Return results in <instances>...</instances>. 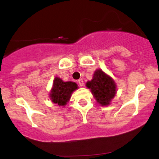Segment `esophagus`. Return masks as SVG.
<instances>
[{
    "mask_svg": "<svg viewBox=\"0 0 159 159\" xmlns=\"http://www.w3.org/2000/svg\"><path fill=\"white\" fill-rule=\"evenodd\" d=\"M78 84H79V85L81 86V87L84 86V82H83V79H82V78H80V79L78 81Z\"/></svg>",
    "mask_w": 159,
    "mask_h": 159,
    "instance_id": "1",
    "label": "esophagus"
}]
</instances>
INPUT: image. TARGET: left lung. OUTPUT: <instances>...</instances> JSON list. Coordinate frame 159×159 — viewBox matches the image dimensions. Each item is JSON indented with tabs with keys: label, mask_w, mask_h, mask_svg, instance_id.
I'll list each match as a JSON object with an SVG mask.
<instances>
[{
	"label": "left lung",
	"mask_w": 159,
	"mask_h": 159,
	"mask_svg": "<svg viewBox=\"0 0 159 159\" xmlns=\"http://www.w3.org/2000/svg\"><path fill=\"white\" fill-rule=\"evenodd\" d=\"M86 87L101 106H108L117 93V85L113 78L102 69H96Z\"/></svg>",
	"instance_id": "8db88e82"
}]
</instances>
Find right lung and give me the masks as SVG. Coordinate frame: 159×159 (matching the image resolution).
Returning <instances> with one entry per match:
<instances>
[{"instance_id": "obj_1", "label": "right lung", "mask_w": 159, "mask_h": 159, "mask_svg": "<svg viewBox=\"0 0 159 159\" xmlns=\"http://www.w3.org/2000/svg\"><path fill=\"white\" fill-rule=\"evenodd\" d=\"M78 89V86L75 82L64 81L61 78L55 77L50 91V99L57 106L65 107L70 101L72 93Z\"/></svg>"}]
</instances>
